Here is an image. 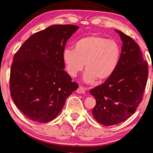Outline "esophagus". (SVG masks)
<instances>
[{"mask_svg": "<svg viewBox=\"0 0 153 153\" xmlns=\"http://www.w3.org/2000/svg\"><path fill=\"white\" fill-rule=\"evenodd\" d=\"M86 90V88H85V87L79 86V88L77 90V93L79 94H84V93H85Z\"/></svg>", "mask_w": 153, "mask_h": 153, "instance_id": "esophagus-1", "label": "esophagus"}]
</instances>
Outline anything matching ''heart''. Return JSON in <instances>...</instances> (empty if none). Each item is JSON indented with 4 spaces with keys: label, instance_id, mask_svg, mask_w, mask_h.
I'll return each instance as SVG.
<instances>
[{
    "label": "heart",
    "instance_id": "1",
    "mask_svg": "<svg viewBox=\"0 0 153 153\" xmlns=\"http://www.w3.org/2000/svg\"><path fill=\"white\" fill-rule=\"evenodd\" d=\"M121 50L113 40L100 36L91 35L79 39L75 43L74 49L65 48L62 60L67 74L76 77L83 70V79L91 84L97 79L104 81L114 74L120 62Z\"/></svg>",
    "mask_w": 153,
    "mask_h": 153
}]
</instances>
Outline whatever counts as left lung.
I'll return each mask as SVG.
<instances>
[{"instance_id": "1", "label": "left lung", "mask_w": 153, "mask_h": 153, "mask_svg": "<svg viewBox=\"0 0 153 153\" xmlns=\"http://www.w3.org/2000/svg\"><path fill=\"white\" fill-rule=\"evenodd\" d=\"M115 30L123 42L119 65L104 83L90 91L96 99L93 117L105 126L122 123L135 112L142 100L149 74L148 64L137 43Z\"/></svg>"}]
</instances>
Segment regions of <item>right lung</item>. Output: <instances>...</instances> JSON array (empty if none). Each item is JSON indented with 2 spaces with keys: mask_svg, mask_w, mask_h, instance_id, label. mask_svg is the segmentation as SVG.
I'll return each mask as SVG.
<instances>
[{
  "mask_svg": "<svg viewBox=\"0 0 153 153\" xmlns=\"http://www.w3.org/2000/svg\"><path fill=\"white\" fill-rule=\"evenodd\" d=\"M79 28L52 25L30 36L14 55L10 72L13 102L29 119L47 123L59 115L78 85L65 71L62 52Z\"/></svg>",
  "mask_w": 153,
  "mask_h": 153,
  "instance_id": "1",
  "label": "right lung"
}]
</instances>
